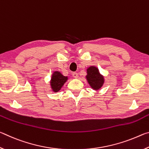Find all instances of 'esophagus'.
Returning <instances> with one entry per match:
<instances>
[{
    "instance_id": "obj_1",
    "label": "esophagus",
    "mask_w": 149,
    "mask_h": 149,
    "mask_svg": "<svg viewBox=\"0 0 149 149\" xmlns=\"http://www.w3.org/2000/svg\"><path fill=\"white\" fill-rule=\"evenodd\" d=\"M72 76L74 77V78H77L78 76H79V75H78V74L77 72H74L72 74Z\"/></svg>"
}]
</instances>
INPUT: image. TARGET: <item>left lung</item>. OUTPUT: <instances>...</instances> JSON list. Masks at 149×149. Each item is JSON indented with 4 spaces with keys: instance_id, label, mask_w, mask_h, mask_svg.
Returning <instances> with one entry per match:
<instances>
[{
    "instance_id": "obj_1",
    "label": "left lung",
    "mask_w": 149,
    "mask_h": 149,
    "mask_svg": "<svg viewBox=\"0 0 149 149\" xmlns=\"http://www.w3.org/2000/svg\"><path fill=\"white\" fill-rule=\"evenodd\" d=\"M86 78L88 83L94 90H99L104 84V77L100 74L99 69L95 66H90L87 70Z\"/></svg>"
}]
</instances>
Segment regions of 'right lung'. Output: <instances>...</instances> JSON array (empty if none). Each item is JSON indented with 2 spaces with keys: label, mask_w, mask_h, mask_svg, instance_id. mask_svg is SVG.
Wrapping results in <instances>:
<instances>
[{
  "label": "right lung",
  "mask_w": 149,
  "mask_h": 149,
  "mask_svg": "<svg viewBox=\"0 0 149 149\" xmlns=\"http://www.w3.org/2000/svg\"><path fill=\"white\" fill-rule=\"evenodd\" d=\"M68 79V77L64 76L60 72H54L50 82L52 91L55 93L59 91Z\"/></svg>",
  "instance_id": "add662e5"
}]
</instances>
